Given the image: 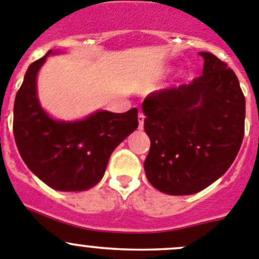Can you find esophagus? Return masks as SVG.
Returning <instances> with one entry per match:
<instances>
[{
    "label": "esophagus",
    "mask_w": 259,
    "mask_h": 259,
    "mask_svg": "<svg viewBox=\"0 0 259 259\" xmlns=\"http://www.w3.org/2000/svg\"><path fill=\"white\" fill-rule=\"evenodd\" d=\"M144 118H146V116L143 115L142 112L138 113V122H139V129H143V125H144Z\"/></svg>",
    "instance_id": "34e87169"
}]
</instances>
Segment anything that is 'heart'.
<instances>
[{
	"instance_id": "b5f03b06",
	"label": "heart",
	"mask_w": 259,
	"mask_h": 259,
	"mask_svg": "<svg viewBox=\"0 0 259 259\" xmlns=\"http://www.w3.org/2000/svg\"><path fill=\"white\" fill-rule=\"evenodd\" d=\"M172 70H174V66H165V67H162V69H159L158 71H157V75H158V76H165L166 74L171 72Z\"/></svg>"
}]
</instances>
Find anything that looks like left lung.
Returning <instances> with one entry per match:
<instances>
[{"label":"left lung","instance_id":"1","mask_svg":"<svg viewBox=\"0 0 259 259\" xmlns=\"http://www.w3.org/2000/svg\"><path fill=\"white\" fill-rule=\"evenodd\" d=\"M199 78L148 96L144 130L151 149L144 171L152 187L190 195L221 178L244 137L245 98L235 72L209 52Z\"/></svg>","mask_w":259,"mask_h":259}]
</instances>
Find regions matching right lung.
Masks as SVG:
<instances>
[{"instance_id":"add662e5","label":"right lung","mask_w":259,"mask_h":259,"mask_svg":"<svg viewBox=\"0 0 259 259\" xmlns=\"http://www.w3.org/2000/svg\"><path fill=\"white\" fill-rule=\"evenodd\" d=\"M50 50L28 67L14 105V137L21 158L59 192H84L100 183L116 147L138 127V110H98L80 120H57L42 107L37 78Z\"/></svg>"}]
</instances>
